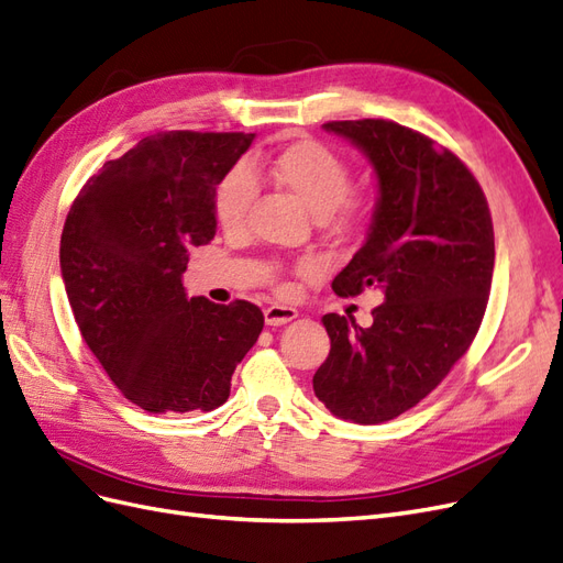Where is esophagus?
Instances as JSON below:
<instances>
[{"label":"esophagus","instance_id":"34e87169","mask_svg":"<svg viewBox=\"0 0 563 563\" xmlns=\"http://www.w3.org/2000/svg\"><path fill=\"white\" fill-rule=\"evenodd\" d=\"M298 312L294 308H284V305H272V308L265 310V321L267 327H284V323L294 321Z\"/></svg>","mask_w":563,"mask_h":563}]
</instances>
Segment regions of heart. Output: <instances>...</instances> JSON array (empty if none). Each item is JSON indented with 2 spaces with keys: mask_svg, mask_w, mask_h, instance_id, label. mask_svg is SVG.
Instances as JSON below:
<instances>
[{
  "mask_svg": "<svg viewBox=\"0 0 563 563\" xmlns=\"http://www.w3.org/2000/svg\"><path fill=\"white\" fill-rule=\"evenodd\" d=\"M269 172L317 218H323L335 230H352L366 213L364 201L350 195V164L319 141L288 145L272 159ZM255 195H258V178L251 168L246 164L230 168L213 192L218 225L228 232H240Z\"/></svg>",
  "mask_w": 563,
  "mask_h": 563,
  "instance_id": "heart-1",
  "label": "heart"
}]
</instances>
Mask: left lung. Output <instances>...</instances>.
<instances>
[{
    "label": "left lung",
    "instance_id": "8db88e82",
    "mask_svg": "<svg viewBox=\"0 0 563 563\" xmlns=\"http://www.w3.org/2000/svg\"><path fill=\"white\" fill-rule=\"evenodd\" d=\"M360 147L378 178V201L362 249L333 291L376 288L368 329L323 314L331 352L312 378L317 399L343 420L378 424L401 416L449 376L486 312L493 223L486 197L451 150L387 119L329 122Z\"/></svg>",
    "mask_w": 563,
    "mask_h": 563
}]
</instances>
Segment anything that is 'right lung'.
I'll return each instance as SVG.
<instances>
[{
	"instance_id": "1",
	"label": "right lung",
	"mask_w": 563,
	"mask_h": 563,
	"mask_svg": "<svg viewBox=\"0 0 563 563\" xmlns=\"http://www.w3.org/2000/svg\"><path fill=\"white\" fill-rule=\"evenodd\" d=\"M255 133L162 131L106 162L60 236V272L84 343L150 413L213 411L263 331L253 302L187 298L192 246L216 236L213 192Z\"/></svg>"
}]
</instances>
